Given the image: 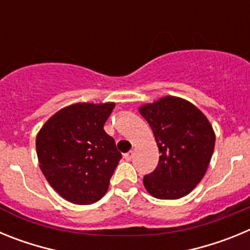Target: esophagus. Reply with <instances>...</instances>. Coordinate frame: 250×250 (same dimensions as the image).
I'll return each mask as SVG.
<instances>
[{"mask_svg":"<svg viewBox=\"0 0 250 250\" xmlns=\"http://www.w3.org/2000/svg\"><path fill=\"white\" fill-rule=\"evenodd\" d=\"M132 156H134V151H129V152H126V154H124V158H125V160H127V161L131 160Z\"/></svg>","mask_w":250,"mask_h":250,"instance_id":"34e87169","label":"esophagus"}]
</instances>
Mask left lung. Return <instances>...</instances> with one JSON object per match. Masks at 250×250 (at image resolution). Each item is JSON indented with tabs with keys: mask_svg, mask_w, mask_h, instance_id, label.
<instances>
[{
	"mask_svg": "<svg viewBox=\"0 0 250 250\" xmlns=\"http://www.w3.org/2000/svg\"><path fill=\"white\" fill-rule=\"evenodd\" d=\"M149 123L160 158L144 176L145 189L158 199H179L199 184L210 163L215 135L196 106L184 99L165 96L139 109Z\"/></svg>",
	"mask_w": 250,
	"mask_h": 250,
	"instance_id": "left-lung-1",
	"label": "left lung"
}]
</instances>
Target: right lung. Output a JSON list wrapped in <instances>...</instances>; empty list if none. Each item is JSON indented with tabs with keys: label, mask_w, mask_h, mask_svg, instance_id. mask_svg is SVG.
Returning a JSON list of instances; mask_svg holds the SVG:
<instances>
[{
	"label": "right lung",
	"mask_w": 250,
	"mask_h": 250,
	"mask_svg": "<svg viewBox=\"0 0 250 250\" xmlns=\"http://www.w3.org/2000/svg\"><path fill=\"white\" fill-rule=\"evenodd\" d=\"M114 103H79L51 116L36 138L40 167L48 184L67 202L100 200L121 159L104 130Z\"/></svg>",
	"instance_id": "right-lung-1"
}]
</instances>
